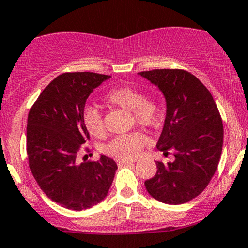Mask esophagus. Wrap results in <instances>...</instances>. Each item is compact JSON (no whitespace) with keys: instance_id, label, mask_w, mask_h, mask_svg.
<instances>
[{"instance_id":"1","label":"esophagus","mask_w":248,"mask_h":248,"mask_svg":"<svg viewBox=\"0 0 248 248\" xmlns=\"http://www.w3.org/2000/svg\"><path fill=\"white\" fill-rule=\"evenodd\" d=\"M116 163H118L119 166L130 165V164H133L132 160H124V159H118V160H116Z\"/></svg>"}]
</instances>
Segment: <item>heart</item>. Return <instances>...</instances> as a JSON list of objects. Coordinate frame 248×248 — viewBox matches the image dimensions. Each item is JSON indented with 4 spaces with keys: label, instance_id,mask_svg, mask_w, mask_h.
Listing matches in <instances>:
<instances>
[{
    "label": "heart",
    "instance_id": "heart-1",
    "mask_svg": "<svg viewBox=\"0 0 248 248\" xmlns=\"http://www.w3.org/2000/svg\"><path fill=\"white\" fill-rule=\"evenodd\" d=\"M106 103L132 111L139 124L156 127L163 118V106L155 98H145L141 91L132 86H116L105 95ZM83 122L88 132L93 136L104 134V121L95 107H86L83 113ZM145 136L139 132L115 136L104 148L105 154L116 159H134L141 154Z\"/></svg>",
    "mask_w": 248,
    "mask_h": 248
}]
</instances>
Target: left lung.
<instances>
[{
    "mask_svg": "<svg viewBox=\"0 0 248 248\" xmlns=\"http://www.w3.org/2000/svg\"><path fill=\"white\" fill-rule=\"evenodd\" d=\"M139 75L158 86L166 101V116L157 149L174 160L157 162L154 178L144 183L154 199L183 204L204 190L218 166L223 122L213 95L200 79L181 69H155Z\"/></svg>",
    "mask_w": 248,
    "mask_h": 248,
    "instance_id": "left-lung-1",
    "label": "left lung"
}]
</instances>
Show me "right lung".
<instances>
[{"label": "right lung", "instance_id": "right-lung-1", "mask_svg": "<svg viewBox=\"0 0 248 248\" xmlns=\"http://www.w3.org/2000/svg\"><path fill=\"white\" fill-rule=\"evenodd\" d=\"M111 76L64 73L41 92L29 112L26 151L41 190L61 207L80 211L103 201L116 169L112 158L78 163L80 145L90 140L83 122L86 99Z\"/></svg>", "mask_w": 248, "mask_h": 248}]
</instances>
